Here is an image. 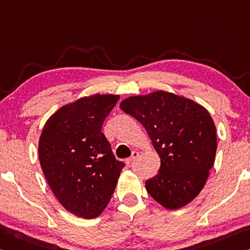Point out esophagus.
Masks as SVG:
<instances>
[{"mask_svg": "<svg viewBox=\"0 0 250 250\" xmlns=\"http://www.w3.org/2000/svg\"><path fill=\"white\" fill-rule=\"evenodd\" d=\"M138 157H139V152H138V151H133V152H132V156L130 157V158H128V159L125 160L126 165H128V166L132 165V162H133L134 160H136V159H138Z\"/></svg>", "mask_w": 250, "mask_h": 250, "instance_id": "esophagus-1", "label": "esophagus"}]
</instances>
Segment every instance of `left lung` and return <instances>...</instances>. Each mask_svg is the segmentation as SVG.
Segmentation results:
<instances>
[{"label": "left lung", "instance_id": "8db88e82", "mask_svg": "<svg viewBox=\"0 0 250 250\" xmlns=\"http://www.w3.org/2000/svg\"><path fill=\"white\" fill-rule=\"evenodd\" d=\"M120 108L144 125L160 156L158 175L146 181L149 195L167 209L189 204L215 161L216 126L208 111L165 91L130 97Z\"/></svg>", "mask_w": 250, "mask_h": 250}]
</instances>
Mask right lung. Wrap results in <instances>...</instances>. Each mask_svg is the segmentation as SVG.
<instances>
[{"mask_svg":"<svg viewBox=\"0 0 250 250\" xmlns=\"http://www.w3.org/2000/svg\"><path fill=\"white\" fill-rule=\"evenodd\" d=\"M119 96L96 94L62 106L42 130L39 159L45 179L66 210L96 218L108 205L125 164L101 132Z\"/></svg>","mask_w":250,"mask_h":250,"instance_id":"add662e5","label":"right lung"}]
</instances>
